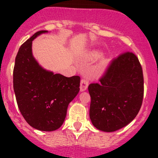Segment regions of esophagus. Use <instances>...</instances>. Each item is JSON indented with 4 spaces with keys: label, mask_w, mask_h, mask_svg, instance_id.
Listing matches in <instances>:
<instances>
[{
    "label": "esophagus",
    "mask_w": 158,
    "mask_h": 158,
    "mask_svg": "<svg viewBox=\"0 0 158 158\" xmlns=\"http://www.w3.org/2000/svg\"><path fill=\"white\" fill-rule=\"evenodd\" d=\"M89 82L86 79H82L80 82V91L81 92H84L88 88Z\"/></svg>",
    "instance_id": "1"
}]
</instances>
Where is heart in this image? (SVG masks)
Listing matches in <instances>:
<instances>
[{
    "instance_id": "heart-1",
    "label": "heart",
    "mask_w": 158,
    "mask_h": 158,
    "mask_svg": "<svg viewBox=\"0 0 158 158\" xmlns=\"http://www.w3.org/2000/svg\"><path fill=\"white\" fill-rule=\"evenodd\" d=\"M92 56L93 57V58H98V57L101 56V53H100L99 52H94L92 53ZM108 63H109V61H108L107 60H105L104 61L102 62V66H106V65L108 64Z\"/></svg>"
}]
</instances>
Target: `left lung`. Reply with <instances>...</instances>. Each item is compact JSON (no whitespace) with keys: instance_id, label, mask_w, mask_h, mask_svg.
I'll use <instances>...</instances> for the list:
<instances>
[{"instance_id":"1","label":"left lung","mask_w":158,"mask_h":158,"mask_svg":"<svg viewBox=\"0 0 158 158\" xmlns=\"http://www.w3.org/2000/svg\"><path fill=\"white\" fill-rule=\"evenodd\" d=\"M89 117L97 129L112 132L135 119L144 96V77L138 57L127 52L112 60L100 83L89 85Z\"/></svg>"}]
</instances>
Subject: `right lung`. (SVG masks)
Returning <instances> with one entry per match:
<instances>
[{
    "mask_svg": "<svg viewBox=\"0 0 158 158\" xmlns=\"http://www.w3.org/2000/svg\"><path fill=\"white\" fill-rule=\"evenodd\" d=\"M47 32H36L20 47L13 82L17 106L26 122L37 130L52 131L64 122L68 106L79 92L80 77L54 74L35 60L33 40Z\"/></svg>",
    "mask_w": 158,
    "mask_h": 158,
    "instance_id": "add662e5",
    "label": "right lung"
}]
</instances>
